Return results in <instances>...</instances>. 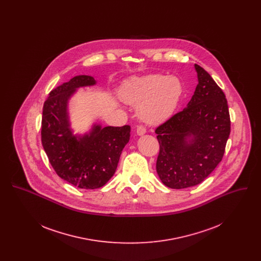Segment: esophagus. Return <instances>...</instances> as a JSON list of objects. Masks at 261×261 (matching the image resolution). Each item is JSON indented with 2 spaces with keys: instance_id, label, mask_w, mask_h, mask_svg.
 Returning <instances> with one entry per match:
<instances>
[{
  "instance_id": "34e87169",
  "label": "esophagus",
  "mask_w": 261,
  "mask_h": 261,
  "mask_svg": "<svg viewBox=\"0 0 261 261\" xmlns=\"http://www.w3.org/2000/svg\"><path fill=\"white\" fill-rule=\"evenodd\" d=\"M146 128L143 126V125H139L138 127H137V134L139 135V136H143L144 134H146Z\"/></svg>"
}]
</instances>
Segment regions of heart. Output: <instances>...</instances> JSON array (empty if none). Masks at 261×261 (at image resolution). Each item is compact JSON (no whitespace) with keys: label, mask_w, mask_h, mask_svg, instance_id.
I'll list each match as a JSON object with an SVG mask.
<instances>
[{"label":"heart","mask_w":261,"mask_h":261,"mask_svg":"<svg viewBox=\"0 0 261 261\" xmlns=\"http://www.w3.org/2000/svg\"><path fill=\"white\" fill-rule=\"evenodd\" d=\"M184 95L182 81L176 76L151 74L126 82L119 97L126 103L139 106L138 115L148 124L166 121Z\"/></svg>","instance_id":"obj_1"}]
</instances>
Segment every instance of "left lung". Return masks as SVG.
I'll return each instance as SVG.
<instances>
[{
	"label": "left lung",
	"instance_id": "8db88e82",
	"mask_svg": "<svg viewBox=\"0 0 261 261\" xmlns=\"http://www.w3.org/2000/svg\"><path fill=\"white\" fill-rule=\"evenodd\" d=\"M199 84L187 108L155 129L156 172L171 189L201 183L222 161L231 122L223 91L195 64Z\"/></svg>",
	"mask_w": 261,
	"mask_h": 261
}]
</instances>
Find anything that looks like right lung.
<instances>
[{
    "label": "right lung",
    "mask_w": 261,
    "mask_h": 261,
    "mask_svg": "<svg viewBox=\"0 0 261 261\" xmlns=\"http://www.w3.org/2000/svg\"><path fill=\"white\" fill-rule=\"evenodd\" d=\"M94 77L78 75L54 89L43 107L41 138L49 162L64 181L80 189L106 185L117 168L131 128L93 124L89 133L74 135L68 102L77 89L96 85Z\"/></svg>",
    "instance_id": "add662e5"
}]
</instances>
